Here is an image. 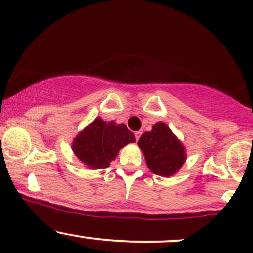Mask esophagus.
Instances as JSON below:
<instances>
[{
    "label": "esophagus",
    "instance_id": "34e87169",
    "mask_svg": "<svg viewBox=\"0 0 253 253\" xmlns=\"http://www.w3.org/2000/svg\"><path fill=\"white\" fill-rule=\"evenodd\" d=\"M134 134H135V139L139 140V138H140V135H141V132H140V131H138V132H135Z\"/></svg>",
    "mask_w": 253,
    "mask_h": 253
}]
</instances>
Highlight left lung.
Masks as SVG:
<instances>
[{
	"label": "left lung",
	"mask_w": 253,
	"mask_h": 253,
	"mask_svg": "<svg viewBox=\"0 0 253 253\" xmlns=\"http://www.w3.org/2000/svg\"><path fill=\"white\" fill-rule=\"evenodd\" d=\"M138 145L143 150L149 169L157 175H173L186 160L184 145L163 122H157L152 131L143 133Z\"/></svg>",
	"instance_id": "left-lung-1"
}]
</instances>
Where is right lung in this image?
Masks as SVG:
<instances>
[{
  "label": "right lung",
  "mask_w": 253,
  "mask_h": 253,
  "mask_svg": "<svg viewBox=\"0 0 253 253\" xmlns=\"http://www.w3.org/2000/svg\"><path fill=\"white\" fill-rule=\"evenodd\" d=\"M134 141V134L125 124L115 125V122H107L98 118L78 134L73 143V151L87 167L102 169L115 160L122 146Z\"/></svg>",
  "instance_id": "obj_1"
}]
</instances>
